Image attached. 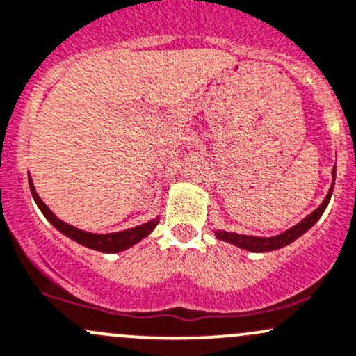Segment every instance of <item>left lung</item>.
I'll list each match as a JSON object with an SVG mask.
<instances>
[{"label":"left lung","instance_id":"obj_1","mask_svg":"<svg viewBox=\"0 0 356 356\" xmlns=\"http://www.w3.org/2000/svg\"><path fill=\"white\" fill-rule=\"evenodd\" d=\"M334 177H336V168H332V186H331V189H329L326 200L323 201V204H321L319 208L314 209V211L310 213L307 218L302 220V222L297 223L295 227H291L290 230L283 232V234L276 235V237H266V238H264V237H252V235H241V234H232V232L216 230L215 232L216 238H220V241L230 242V244L241 247V249L250 250V252H268V250H276V249H280V247H285L288 244H291L295 238H298L302 234H305V232L309 230V228L312 227L314 223H316L317 220L321 218V216H323L324 209H326L329 200H331L332 189H334Z\"/></svg>","mask_w":356,"mask_h":356}]
</instances>
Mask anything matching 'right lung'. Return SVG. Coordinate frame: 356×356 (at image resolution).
Here are the masks:
<instances>
[{
  "label": "right lung",
  "mask_w": 356,
  "mask_h": 356,
  "mask_svg": "<svg viewBox=\"0 0 356 356\" xmlns=\"http://www.w3.org/2000/svg\"><path fill=\"white\" fill-rule=\"evenodd\" d=\"M29 186L37 207L40 208V211L44 213V216L49 220L52 225L58 228L61 234H65L66 237L73 238L74 242L88 247V249L100 250V252H121V250L128 249V247L134 245L136 242H140L141 238L148 237V235L153 232V228L159 225V218H153L149 220V222L143 223V225L129 228V230H124V232H115V234H90V232L80 230V228L76 227H71L68 223L63 222V220H59L58 216H56L54 213L44 204V201L40 200L39 194L35 193V188H33L32 184V179H29Z\"/></svg>",
  "instance_id": "obj_1"
}]
</instances>
